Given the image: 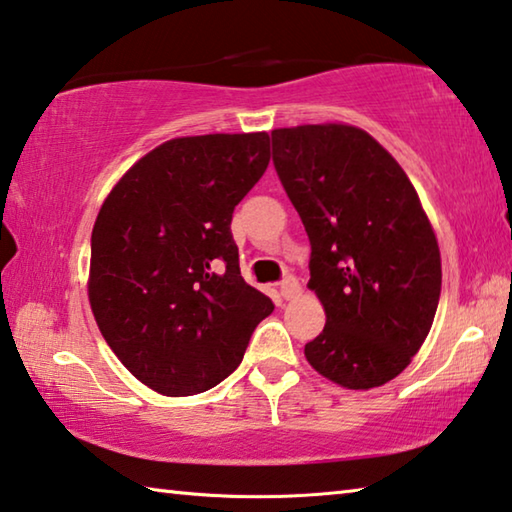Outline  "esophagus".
I'll use <instances>...</instances> for the list:
<instances>
[{
  "label": "esophagus",
  "instance_id": "esophagus-1",
  "mask_svg": "<svg viewBox=\"0 0 512 512\" xmlns=\"http://www.w3.org/2000/svg\"><path fill=\"white\" fill-rule=\"evenodd\" d=\"M298 293H300V284H298L296 277H293V275L284 277V280L280 282V296L284 300H291V298H296Z\"/></svg>",
  "mask_w": 512,
  "mask_h": 512
}]
</instances>
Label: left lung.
Returning <instances> with one entry per match:
<instances>
[{"label": "left lung", "instance_id": "1", "mask_svg": "<svg viewBox=\"0 0 512 512\" xmlns=\"http://www.w3.org/2000/svg\"><path fill=\"white\" fill-rule=\"evenodd\" d=\"M271 140L275 171L311 244L309 289L327 316L305 357L352 391L386 384L427 339L443 282L420 198L361 128H277Z\"/></svg>", "mask_w": 512, "mask_h": 512}]
</instances>
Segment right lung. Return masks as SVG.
Returning <instances> with one entry per match:
<instances>
[{"mask_svg":"<svg viewBox=\"0 0 512 512\" xmlns=\"http://www.w3.org/2000/svg\"><path fill=\"white\" fill-rule=\"evenodd\" d=\"M268 160L266 133L178 137L135 162L101 205L92 314L117 359L153 391H210L273 311L241 277L230 232Z\"/></svg>","mask_w":512,"mask_h":512,"instance_id":"right-lung-1","label":"right lung"}]
</instances>
